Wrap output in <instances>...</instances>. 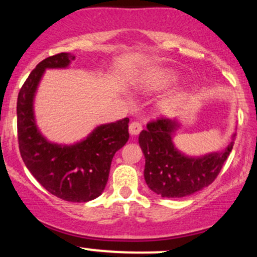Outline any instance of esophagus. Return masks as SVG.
I'll use <instances>...</instances> for the list:
<instances>
[{"mask_svg": "<svg viewBox=\"0 0 257 257\" xmlns=\"http://www.w3.org/2000/svg\"><path fill=\"white\" fill-rule=\"evenodd\" d=\"M141 131H143V124L140 122H138V120H134V122H132L129 124V133L132 135H138Z\"/></svg>", "mask_w": 257, "mask_h": 257, "instance_id": "obj_1", "label": "esophagus"}]
</instances>
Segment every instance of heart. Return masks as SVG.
Returning <instances> with one entry per match:
<instances>
[{
  "label": "heart",
  "instance_id": "heart-1",
  "mask_svg": "<svg viewBox=\"0 0 257 257\" xmlns=\"http://www.w3.org/2000/svg\"><path fill=\"white\" fill-rule=\"evenodd\" d=\"M174 82V76L172 75H161L155 81L152 82L151 87L153 89H164L168 85H170Z\"/></svg>",
  "mask_w": 257,
  "mask_h": 257
}]
</instances>
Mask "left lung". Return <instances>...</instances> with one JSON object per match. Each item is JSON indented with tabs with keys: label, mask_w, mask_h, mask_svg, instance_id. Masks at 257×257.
Segmentation results:
<instances>
[{
	"label": "left lung",
	"mask_w": 257,
	"mask_h": 257,
	"mask_svg": "<svg viewBox=\"0 0 257 257\" xmlns=\"http://www.w3.org/2000/svg\"><path fill=\"white\" fill-rule=\"evenodd\" d=\"M180 128L176 118H158L139 135V145L145 156L144 176L155 193L166 198H181L208 187L222 169L234 144L235 134L225 150L200 157L180 152L173 137Z\"/></svg>",
	"instance_id": "1"
}]
</instances>
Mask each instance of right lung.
Wrapping results in <instances>:
<instances>
[{"mask_svg":"<svg viewBox=\"0 0 257 257\" xmlns=\"http://www.w3.org/2000/svg\"><path fill=\"white\" fill-rule=\"evenodd\" d=\"M75 55L60 53L37 65L18 94L19 150L26 168L41 185L67 202H89L104 192L114 153L129 139V118L96 126L73 145L51 143L41 134L34 113V99L46 69H66Z\"/></svg>","mask_w":257,"mask_h":257,"instance_id":"add662e5","label":"right lung"}]
</instances>
